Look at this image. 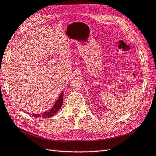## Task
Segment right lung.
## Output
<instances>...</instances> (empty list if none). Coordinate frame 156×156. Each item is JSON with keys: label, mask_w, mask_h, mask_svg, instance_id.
<instances>
[{"label": "right lung", "mask_w": 156, "mask_h": 156, "mask_svg": "<svg viewBox=\"0 0 156 156\" xmlns=\"http://www.w3.org/2000/svg\"><path fill=\"white\" fill-rule=\"evenodd\" d=\"M63 92L60 94V95L59 96L58 99L56 100V102L54 104V106L50 109L48 112H46L42 114H33L32 115L34 117H40V118H50L56 114V112L60 110L62 106V104L63 103Z\"/></svg>", "instance_id": "right-lung-1"}]
</instances>
